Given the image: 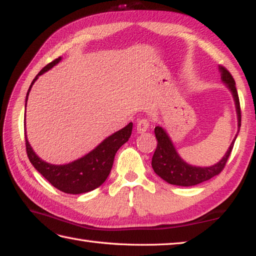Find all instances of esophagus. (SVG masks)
Listing matches in <instances>:
<instances>
[{"instance_id":"34e87169","label":"esophagus","mask_w":256,"mask_h":256,"mask_svg":"<svg viewBox=\"0 0 256 256\" xmlns=\"http://www.w3.org/2000/svg\"><path fill=\"white\" fill-rule=\"evenodd\" d=\"M148 128H149V120L148 119L142 118V119L138 120V122H137V132L139 134L144 132Z\"/></svg>"}]
</instances>
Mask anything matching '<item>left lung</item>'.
<instances>
[{
    "label": "left lung",
    "instance_id": "8db88e82",
    "mask_svg": "<svg viewBox=\"0 0 256 256\" xmlns=\"http://www.w3.org/2000/svg\"><path fill=\"white\" fill-rule=\"evenodd\" d=\"M218 69L220 72L222 81H223V84H225V86H228L230 94L233 96L236 114H238V134H235V138L233 139V142L230 144V146L228 147L224 157L222 158L218 162H216L213 166L200 167L187 164L184 159L178 155L176 148L174 147V144L170 137L168 136V134L166 132V130L160 126L155 127V134L158 142L156 150L154 152L152 156V166L154 172H155L159 177L162 178L164 180L167 182L168 184L190 187L198 185L200 182L208 180L214 176L218 175V174L223 170L225 164L228 162L230 152H232L235 139L238 137L240 128V99L232 74H230L228 70L224 68V66H220Z\"/></svg>",
    "mask_w": 256,
    "mask_h": 256
}]
</instances>
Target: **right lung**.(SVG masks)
I'll return each instance as SVG.
<instances>
[{
	"mask_svg": "<svg viewBox=\"0 0 256 256\" xmlns=\"http://www.w3.org/2000/svg\"><path fill=\"white\" fill-rule=\"evenodd\" d=\"M61 59V56L58 58L51 64L46 66L33 79L26 94V107L28 94H30L32 86L38 80V76L53 68L56 64H59ZM132 122H129L126 127L106 138L94 150H91L89 154L74 162L66 164V165H53V164L42 160L33 150L28 140V137L26 136V154L33 167L52 186H54L61 192H66V194H82V192L96 190L107 180L112 168L116 152L124 142H128V139L132 136Z\"/></svg>",
	"mask_w": 256,
	"mask_h": 256,
	"instance_id": "obj_1",
	"label": "right lung"
}]
</instances>
